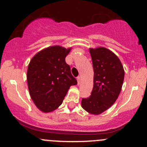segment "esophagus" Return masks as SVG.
Masks as SVG:
<instances>
[{"instance_id": "obj_1", "label": "esophagus", "mask_w": 147, "mask_h": 147, "mask_svg": "<svg viewBox=\"0 0 147 147\" xmlns=\"http://www.w3.org/2000/svg\"><path fill=\"white\" fill-rule=\"evenodd\" d=\"M77 79V84H78V85H79V84H80V82H81V77H78Z\"/></svg>"}]
</instances>
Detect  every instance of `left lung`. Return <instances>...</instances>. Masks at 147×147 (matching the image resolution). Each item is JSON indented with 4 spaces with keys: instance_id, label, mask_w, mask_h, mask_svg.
Returning a JSON list of instances; mask_svg holds the SVG:
<instances>
[{
    "instance_id": "obj_1",
    "label": "left lung",
    "mask_w": 147,
    "mask_h": 147,
    "mask_svg": "<svg viewBox=\"0 0 147 147\" xmlns=\"http://www.w3.org/2000/svg\"><path fill=\"white\" fill-rule=\"evenodd\" d=\"M94 70L91 95L82 99V106L88 113L99 115L117 100L122 90L124 70L115 54L104 47L89 48Z\"/></svg>"
}]
</instances>
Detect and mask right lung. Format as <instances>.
Instances as JSON below:
<instances>
[{"label": "right lung", "instance_id": "add662e5", "mask_svg": "<svg viewBox=\"0 0 147 147\" xmlns=\"http://www.w3.org/2000/svg\"><path fill=\"white\" fill-rule=\"evenodd\" d=\"M71 49L53 45L37 52L30 60L27 72L28 89L42 112L58 109L70 87L77 84L65 60Z\"/></svg>", "mask_w": 147, "mask_h": 147}]
</instances>
